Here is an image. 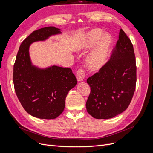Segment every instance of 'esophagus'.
<instances>
[{"mask_svg": "<svg viewBox=\"0 0 153 153\" xmlns=\"http://www.w3.org/2000/svg\"><path fill=\"white\" fill-rule=\"evenodd\" d=\"M77 80L81 82L83 81L84 78H85V71L83 69H80L76 71V75Z\"/></svg>", "mask_w": 153, "mask_h": 153, "instance_id": "obj_1", "label": "esophagus"}]
</instances>
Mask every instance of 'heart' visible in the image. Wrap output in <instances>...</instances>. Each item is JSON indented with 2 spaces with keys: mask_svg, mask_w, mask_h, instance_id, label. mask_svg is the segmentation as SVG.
<instances>
[{
  "mask_svg": "<svg viewBox=\"0 0 153 153\" xmlns=\"http://www.w3.org/2000/svg\"><path fill=\"white\" fill-rule=\"evenodd\" d=\"M103 32L100 29H94L89 32L76 45L77 52L85 51L94 48L101 40L97 48L88 55L86 59L87 68L91 71H98L107 61L111 40L108 36H103Z\"/></svg>",
  "mask_w": 153,
  "mask_h": 153,
  "instance_id": "1",
  "label": "heart"
}]
</instances>
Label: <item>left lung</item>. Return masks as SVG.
<instances>
[{
	"instance_id": "8db88e82",
	"label": "left lung",
	"mask_w": 153,
	"mask_h": 153,
	"mask_svg": "<svg viewBox=\"0 0 153 153\" xmlns=\"http://www.w3.org/2000/svg\"><path fill=\"white\" fill-rule=\"evenodd\" d=\"M136 82L133 45L120 29L119 39L109 61L87 80L91 87L86 102L87 112L99 119H110L121 114L131 102Z\"/></svg>"
}]
</instances>
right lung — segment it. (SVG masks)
<instances>
[{
  "mask_svg": "<svg viewBox=\"0 0 153 153\" xmlns=\"http://www.w3.org/2000/svg\"><path fill=\"white\" fill-rule=\"evenodd\" d=\"M61 33V29L54 27L32 32L20 45L14 64L16 96L26 112L37 118L53 119L61 115L68 92L77 84L70 68L52 66L41 69L32 65L30 61V44Z\"/></svg>",
  "mask_w": 153,
  "mask_h": 153,
  "instance_id": "right-lung-1",
  "label": "right lung"
}]
</instances>
